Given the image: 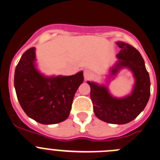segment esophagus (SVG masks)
<instances>
[{
    "instance_id": "obj_1",
    "label": "esophagus",
    "mask_w": 160,
    "mask_h": 160,
    "mask_svg": "<svg viewBox=\"0 0 160 160\" xmlns=\"http://www.w3.org/2000/svg\"><path fill=\"white\" fill-rule=\"evenodd\" d=\"M93 76V73L90 70H84V78L85 80H89V79L92 78Z\"/></svg>"
}]
</instances>
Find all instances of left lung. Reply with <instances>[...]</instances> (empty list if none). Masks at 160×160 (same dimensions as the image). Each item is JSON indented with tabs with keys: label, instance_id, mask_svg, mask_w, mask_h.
Listing matches in <instances>:
<instances>
[{
	"label": "left lung",
	"instance_id": "left-lung-1",
	"mask_svg": "<svg viewBox=\"0 0 160 160\" xmlns=\"http://www.w3.org/2000/svg\"><path fill=\"white\" fill-rule=\"evenodd\" d=\"M121 51L119 61L112 74L122 67L130 69L134 74L136 83L132 93L124 98H115L109 94L105 86L87 82L90 86V98L93 111L98 118L109 124H124L134 120L144 109L150 97V78L140 53L128 43L117 42Z\"/></svg>",
	"mask_w": 160,
	"mask_h": 160
}]
</instances>
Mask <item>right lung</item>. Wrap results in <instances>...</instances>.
<instances>
[{
  "mask_svg": "<svg viewBox=\"0 0 160 160\" xmlns=\"http://www.w3.org/2000/svg\"><path fill=\"white\" fill-rule=\"evenodd\" d=\"M35 59V48H31L16 67L14 86L20 106L40 124L62 122L70 114L74 94L83 82V73L46 78L36 69Z\"/></svg>",
  "mask_w": 160,
  "mask_h": 160,
  "instance_id": "add662e5",
  "label": "right lung"
}]
</instances>
